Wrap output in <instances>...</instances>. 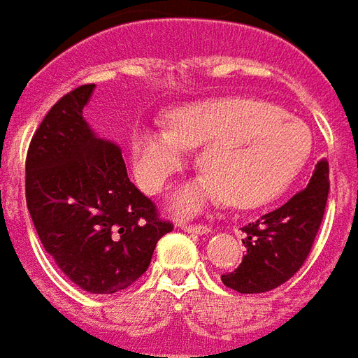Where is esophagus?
<instances>
[{"mask_svg": "<svg viewBox=\"0 0 358 358\" xmlns=\"http://www.w3.org/2000/svg\"><path fill=\"white\" fill-rule=\"evenodd\" d=\"M178 228H182L184 232H194V234L210 232V228L207 224H189V222H178Z\"/></svg>", "mask_w": 358, "mask_h": 358, "instance_id": "obj_1", "label": "esophagus"}]
</instances>
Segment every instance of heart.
<instances>
[{
	"label": "heart",
	"instance_id": "heart-1",
	"mask_svg": "<svg viewBox=\"0 0 358 358\" xmlns=\"http://www.w3.org/2000/svg\"><path fill=\"white\" fill-rule=\"evenodd\" d=\"M310 132L274 105L248 97L205 99L180 107L169 128L134 136V157L143 187L159 194L186 164L187 148H203V172L174 197V209L192 215L228 199L255 207L289 186L310 155Z\"/></svg>",
	"mask_w": 358,
	"mask_h": 358
}]
</instances>
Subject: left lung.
<instances>
[{"label": "left lung", "instance_id": "1", "mask_svg": "<svg viewBox=\"0 0 358 358\" xmlns=\"http://www.w3.org/2000/svg\"><path fill=\"white\" fill-rule=\"evenodd\" d=\"M328 174L330 166L322 159L305 189L241 228L248 255L234 272L220 276L222 284L240 293H264L285 284L303 266L322 224L330 192Z\"/></svg>", "mask_w": 358, "mask_h": 358}]
</instances>
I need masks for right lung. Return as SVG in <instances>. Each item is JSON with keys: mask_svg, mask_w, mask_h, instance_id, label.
Masks as SVG:
<instances>
[{"mask_svg": "<svg viewBox=\"0 0 358 358\" xmlns=\"http://www.w3.org/2000/svg\"><path fill=\"white\" fill-rule=\"evenodd\" d=\"M95 84L63 95L32 136L27 205L43 249L71 282L117 293L148 270L157 241L172 230L134 186L120 148L82 117Z\"/></svg>", "mask_w": 358, "mask_h": 358, "instance_id": "1", "label": "right lung"}]
</instances>
